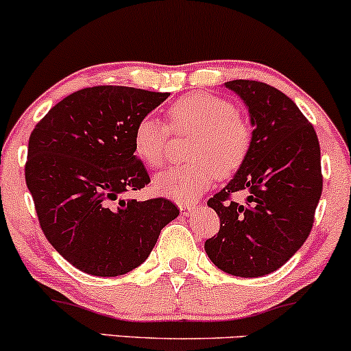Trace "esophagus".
<instances>
[{"label": "esophagus", "instance_id": "34e87169", "mask_svg": "<svg viewBox=\"0 0 351 351\" xmlns=\"http://www.w3.org/2000/svg\"><path fill=\"white\" fill-rule=\"evenodd\" d=\"M195 209H196V206L191 203H181L180 204V211L183 216H189L193 211H195Z\"/></svg>", "mask_w": 351, "mask_h": 351}]
</instances>
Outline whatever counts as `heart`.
<instances>
[{"mask_svg":"<svg viewBox=\"0 0 351 351\" xmlns=\"http://www.w3.org/2000/svg\"><path fill=\"white\" fill-rule=\"evenodd\" d=\"M173 134H189L191 162L160 171L153 180L156 195L191 203L211 186L216 175L228 178L244 163L252 142L251 123L237 114L231 102L209 92H193L176 99L167 108ZM168 128L162 120L145 115L132 135L136 158L150 168L165 160Z\"/></svg>","mask_w":351,"mask_h":351,"instance_id":"obj_1","label":"heart"}]
</instances>
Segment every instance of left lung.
I'll return each mask as SVG.
<instances>
[{
    "label": "left lung",
    "instance_id": "8db88e82",
    "mask_svg": "<svg viewBox=\"0 0 351 351\" xmlns=\"http://www.w3.org/2000/svg\"><path fill=\"white\" fill-rule=\"evenodd\" d=\"M252 125L247 156L232 180L208 201L217 213V236L204 251L217 269L237 277H263L282 267L310 234L322 195L320 145L299 107L276 87L229 80ZM234 192L246 203L229 202Z\"/></svg>",
    "mask_w": 351,
    "mask_h": 351
}]
</instances>
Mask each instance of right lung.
Masks as SVG:
<instances>
[{
	"instance_id": "right-lung-1",
	"label": "right lung",
	"mask_w": 351,
	"mask_h": 351,
	"mask_svg": "<svg viewBox=\"0 0 351 351\" xmlns=\"http://www.w3.org/2000/svg\"><path fill=\"white\" fill-rule=\"evenodd\" d=\"M168 92L99 86L60 100L27 145L26 184L44 236L67 263L99 277L138 267L180 215L165 198H123L148 184L132 135Z\"/></svg>"
}]
</instances>
